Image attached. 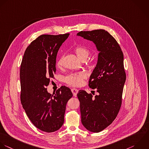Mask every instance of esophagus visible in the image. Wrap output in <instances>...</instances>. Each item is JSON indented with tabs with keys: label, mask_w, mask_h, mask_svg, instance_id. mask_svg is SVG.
<instances>
[{
	"label": "esophagus",
	"mask_w": 149,
	"mask_h": 149,
	"mask_svg": "<svg viewBox=\"0 0 149 149\" xmlns=\"http://www.w3.org/2000/svg\"><path fill=\"white\" fill-rule=\"evenodd\" d=\"M71 91H72V93H73V95H74V96H77V94L78 92V90L77 89H75V88H72V89H71Z\"/></svg>",
	"instance_id": "obj_1"
}]
</instances>
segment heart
<instances>
[{"instance_id":"1","label":"heart","mask_w":149,"mask_h":149,"mask_svg":"<svg viewBox=\"0 0 149 149\" xmlns=\"http://www.w3.org/2000/svg\"><path fill=\"white\" fill-rule=\"evenodd\" d=\"M75 52L78 58L82 61L86 60L88 57L90 53L88 49L83 46L77 47L75 49ZM63 57H61L57 61V66L58 67H61L63 65ZM86 78V75L84 72L71 73L65 77L64 81L68 85L74 86H78L82 85L84 79H85Z\"/></svg>"}]
</instances>
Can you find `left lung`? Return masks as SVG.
Returning a JSON list of instances; mask_svg holds the SVG:
<instances>
[{
    "label": "left lung",
    "mask_w": 149,
    "mask_h": 149,
    "mask_svg": "<svg viewBox=\"0 0 149 149\" xmlns=\"http://www.w3.org/2000/svg\"><path fill=\"white\" fill-rule=\"evenodd\" d=\"M77 35L92 41L99 52L89 81V88L97 89L98 94L93 97L84 90L77 94L82 125L97 133L109 126L120 111L126 80L124 55L117 40L104 29L81 31Z\"/></svg>",
    "instance_id": "left-lung-1"
}]
</instances>
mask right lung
I'll return each instance as SVG.
<instances>
[{
	"label": "right lung",
	"instance_id": "1",
	"mask_svg": "<svg viewBox=\"0 0 149 149\" xmlns=\"http://www.w3.org/2000/svg\"><path fill=\"white\" fill-rule=\"evenodd\" d=\"M69 35L39 36L26 49L21 64L22 107L34 126L48 133L61 127L67 103L73 96L65 86L53 95L46 88L56 71L57 52Z\"/></svg>",
	"mask_w": 149,
	"mask_h": 149
}]
</instances>
